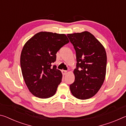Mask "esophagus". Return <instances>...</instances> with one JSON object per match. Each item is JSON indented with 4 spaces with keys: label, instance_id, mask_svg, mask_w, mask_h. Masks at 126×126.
Returning <instances> with one entry per match:
<instances>
[{
    "label": "esophagus",
    "instance_id": "1",
    "mask_svg": "<svg viewBox=\"0 0 126 126\" xmlns=\"http://www.w3.org/2000/svg\"><path fill=\"white\" fill-rule=\"evenodd\" d=\"M62 73L63 75H65L67 73V71H65V70H62Z\"/></svg>",
    "mask_w": 126,
    "mask_h": 126
}]
</instances>
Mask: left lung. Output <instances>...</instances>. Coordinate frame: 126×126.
I'll return each instance as SVG.
<instances>
[{
	"instance_id": "obj_1",
	"label": "left lung",
	"mask_w": 126,
	"mask_h": 126,
	"mask_svg": "<svg viewBox=\"0 0 126 126\" xmlns=\"http://www.w3.org/2000/svg\"><path fill=\"white\" fill-rule=\"evenodd\" d=\"M67 37L76 50L77 59L75 80L70 89L77 98L89 99L98 92L105 79V49L88 32L68 34Z\"/></svg>"
}]
</instances>
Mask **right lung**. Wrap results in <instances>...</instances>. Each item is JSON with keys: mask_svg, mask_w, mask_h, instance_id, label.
Masks as SVG:
<instances>
[{"mask_svg": "<svg viewBox=\"0 0 126 126\" xmlns=\"http://www.w3.org/2000/svg\"><path fill=\"white\" fill-rule=\"evenodd\" d=\"M69 42L64 34L41 32L23 47L20 55L23 77L35 97L44 99L55 94L62 74L52 63L56 61L57 52Z\"/></svg>", "mask_w": 126, "mask_h": 126, "instance_id": "obj_1", "label": "right lung"}]
</instances>
